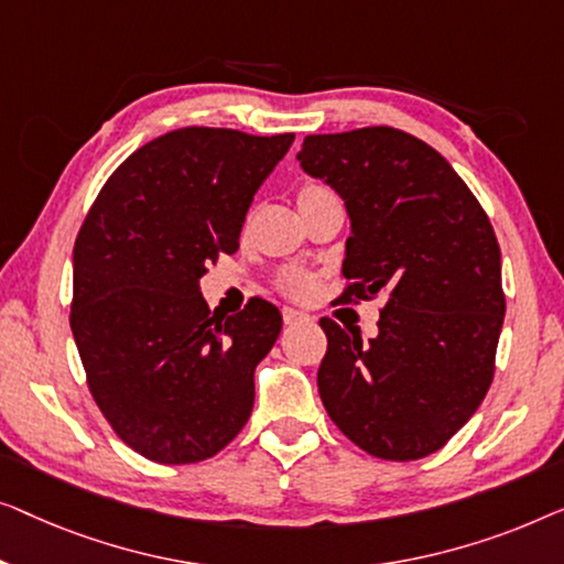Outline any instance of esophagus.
<instances>
[{"instance_id":"obj_1","label":"esophagus","mask_w":564,"mask_h":564,"mask_svg":"<svg viewBox=\"0 0 564 564\" xmlns=\"http://www.w3.org/2000/svg\"><path fill=\"white\" fill-rule=\"evenodd\" d=\"M312 316L299 312V308H283V322L289 324V327H296V324H306Z\"/></svg>"}]
</instances>
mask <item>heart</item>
<instances>
[{
  "instance_id": "heart-1",
  "label": "heart",
  "mask_w": 564,
  "mask_h": 564,
  "mask_svg": "<svg viewBox=\"0 0 564 564\" xmlns=\"http://www.w3.org/2000/svg\"><path fill=\"white\" fill-rule=\"evenodd\" d=\"M332 194L327 186L324 184H304L299 192V209H306V206H312L316 202H324V199H332ZM279 285L283 293H289L291 299H312L316 289H319V279H316L314 273H306V271H299V268H289V271L281 273Z\"/></svg>"
}]
</instances>
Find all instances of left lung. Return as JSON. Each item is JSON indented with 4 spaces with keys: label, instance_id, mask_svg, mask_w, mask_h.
Masks as SVG:
<instances>
[{
    "label": "left lung",
    "instance_id": "1",
    "mask_svg": "<svg viewBox=\"0 0 564 564\" xmlns=\"http://www.w3.org/2000/svg\"><path fill=\"white\" fill-rule=\"evenodd\" d=\"M296 158L350 217L343 299L388 296L368 343L360 329L319 322L324 409L370 455H432L494 380L506 314L494 227L437 150L393 127L308 134Z\"/></svg>",
    "mask_w": 564,
    "mask_h": 564
}]
</instances>
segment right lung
Listing matches in <instances>:
<instances>
[{"label":"right lung","mask_w":564,"mask_h":564,"mask_svg":"<svg viewBox=\"0 0 564 564\" xmlns=\"http://www.w3.org/2000/svg\"><path fill=\"white\" fill-rule=\"evenodd\" d=\"M291 142L181 127L134 150L86 214L70 332L101 414L153 463H199L248 424L281 312L252 299L217 319L199 281L237 250L252 196Z\"/></svg>","instance_id":"add662e5"}]
</instances>
